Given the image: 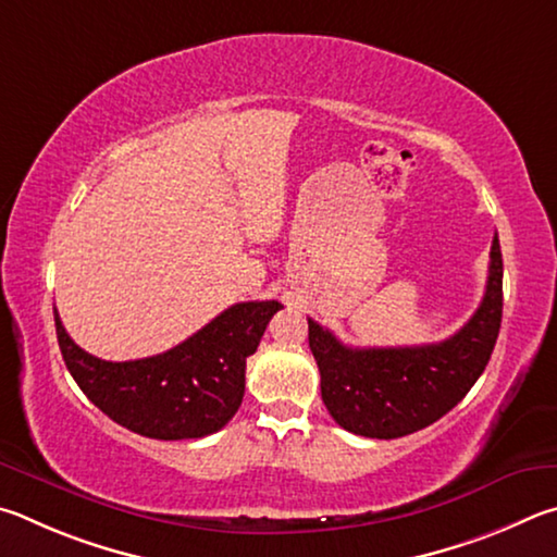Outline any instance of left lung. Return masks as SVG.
<instances>
[{
  "mask_svg": "<svg viewBox=\"0 0 557 557\" xmlns=\"http://www.w3.org/2000/svg\"><path fill=\"white\" fill-rule=\"evenodd\" d=\"M480 308L437 345L347 347L308 318V343L320 369V394L345 431L392 441L435 423L482 376L502 327L504 263L494 234Z\"/></svg>",
  "mask_w": 557,
  "mask_h": 557,
  "instance_id": "8db88e82",
  "label": "left lung"
}]
</instances>
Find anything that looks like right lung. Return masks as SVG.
Here are the masks:
<instances>
[{
	"label": "right lung",
	"mask_w": 557,
	"mask_h": 557,
	"mask_svg": "<svg viewBox=\"0 0 557 557\" xmlns=\"http://www.w3.org/2000/svg\"><path fill=\"white\" fill-rule=\"evenodd\" d=\"M278 300L230 306L185 343L134 362H107L77 347L55 315L67 372L83 394L126 431L156 441H188L218 433L244 396L247 357L257 352Z\"/></svg>",
	"instance_id": "1"
}]
</instances>
